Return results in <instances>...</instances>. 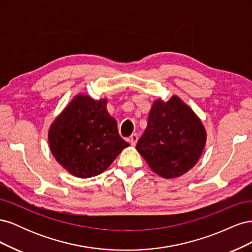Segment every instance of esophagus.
Returning a JSON list of instances; mask_svg holds the SVG:
<instances>
[{"label":"esophagus","mask_w":252,"mask_h":252,"mask_svg":"<svg viewBox=\"0 0 252 252\" xmlns=\"http://www.w3.org/2000/svg\"><path fill=\"white\" fill-rule=\"evenodd\" d=\"M138 140H139V136H138V134H136V133L131 134L130 138H129V142H130V144L132 145V146H135V144H136V142H138Z\"/></svg>","instance_id":"esophagus-1"}]
</instances>
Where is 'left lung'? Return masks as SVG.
I'll return each instance as SVG.
<instances>
[{
  "instance_id": "obj_1",
  "label": "left lung",
  "mask_w": 252,
  "mask_h": 252,
  "mask_svg": "<svg viewBox=\"0 0 252 252\" xmlns=\"http://www.w3.org/2000/svg\"><path fill=\"white\" fill-rule=\"evenodd\" d=\"M207 133L201 119L178 95L157 98L136 150L151 170L164 179L185 174L199 161Z\"/></svg>"
}]
</instances>
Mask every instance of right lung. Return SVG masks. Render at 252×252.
<instances>
[{"label": "right lung", "instance_id": "1", "mask_svg": "<svg viewBox=\"0 0 252 252\" xmlns=\"http://www.w3.org/2000/svg\"><path fill=\"white\" fill-rule=\"evenodd\" d=\"M107 98L78 94L48 130V143L58 163L73 177L87 179L104 172L129 144L107 111Z\"/></svg>", "mask_w": 252, "mask_h": 252}]
</instances>
